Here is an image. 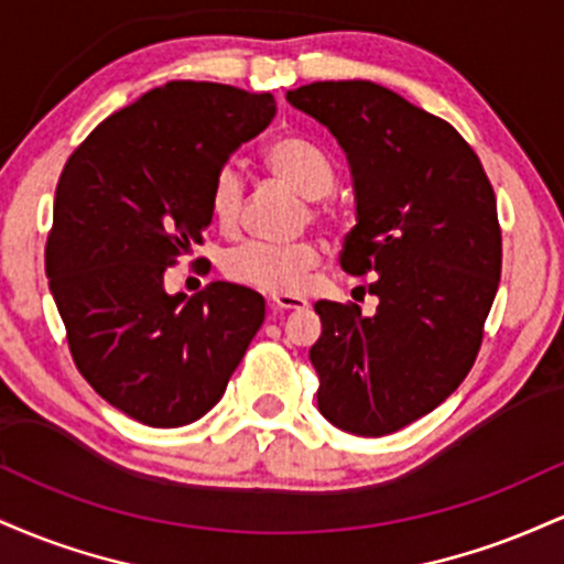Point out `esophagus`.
Here are the masks:
<instances>
[{
  "label": "esophagus",
  "mask_w": 564,
  "mask_h": 564,
  "mask_svg": "<svg viewBox=\"0 0 564 564\" xmlns=\"http://www.w3.org/2000/svg\"><path fill=\"white\" fill-rule=\"evenodd\" d=\"M270 304L275 310H304L307 307V300H302L296 294H270Z\"/></svg>",
  "instance_id": "obj_1"
}]
</instances>
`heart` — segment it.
I'll list each match as a JSON object with an SVG mask.
<instances>
[{"label": "heart", "mask_w": 564, "mask_h": 564, "mask_svg": "<svg viewBox=\"0 0 564 564\" xmlns=\"http://www.w3.org/2000/svg\"><path fill=\"white\" fill-rule=\"evenodd\" d=\"M262 166L278 183L291 187L296 196L307 204L310 219L326 217L323 198L332 196L336 187L334 159L315 142L296 138V134H281L262 148ZM243 180L232 166H223L209 185L212 223L225 236H232L243 217ZM302 215V219H307ZM321 246L313 238H296L289 243H262L246 241L230 249L223 260V273L230 281L243 286L270 291V294H296L307 281L310 270L318 264Z\"/></svg>", "instance_id": "b5f03b06"}]
</instances>
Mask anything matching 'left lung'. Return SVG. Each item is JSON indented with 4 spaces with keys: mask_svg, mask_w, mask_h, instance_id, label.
Listing matches in <instances>:
<instances>
[{
    "mask_svg": "<svg viewBox=\"0 0 564 564\" xmlns=\"http://www.w3.org/2000/svg\"><path fill=\"white\" fill-rule=\"evenodd\" d=\"M286 100L349 159L358 225L339 264L379 300L315 302L318 408L339 430L381 437L435 411L467 379L501 278L496 193L448 121L373 82H313Z\"/></svg>",
    "mask_w": 564,
    "mask_h": 564,
    "instance_id": "8db88e82",
    "label": "left lung"
}]
</instances>
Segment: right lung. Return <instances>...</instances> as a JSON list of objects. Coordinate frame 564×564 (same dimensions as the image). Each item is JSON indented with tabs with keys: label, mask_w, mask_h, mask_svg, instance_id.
I'll use <instances>...</instances> for the list:
<instances>
[{
	"label": "right lung",
	"mask_w": 564,
	"mask_h": 564,
	"mask_svg": "<svg viewBox=\"0 0 564 564\" xmlns=\"http://www.w3.org/2000/svg\"><path fill=\"white\" fill-rule=\"evenodd\" d=\"M273 116V95L170 82L100 121L63 166L50 291L79 373L134 422L204 416L260 332L257 291L217 281L170 296L164 270L204 243L212 180Z\"/></svg>",
	"instance_id": "add662e5"
}]
</instances>
